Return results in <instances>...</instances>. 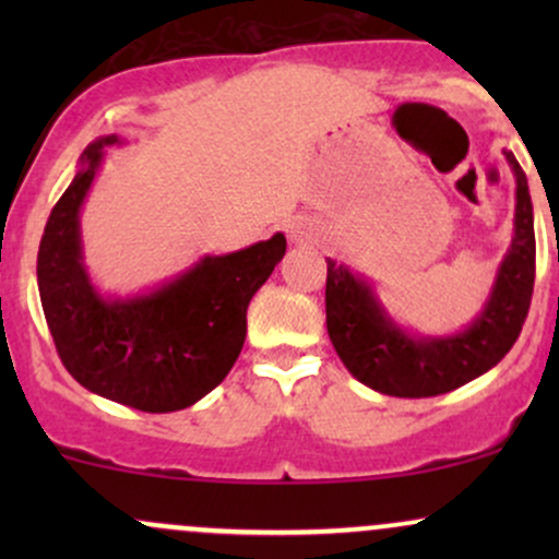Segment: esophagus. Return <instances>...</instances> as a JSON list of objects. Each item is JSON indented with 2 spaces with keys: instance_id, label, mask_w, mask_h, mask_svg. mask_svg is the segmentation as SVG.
I'll use <instances>...</instances> for the list:
<instances>
[{
  "instance_id": "1",
  "label": "esophagus",
  "mask_w": 559,
  "mask_h": 559,
  "mask_svg": "<svg viewBox=\"0 0 559 559\" xmlns=\"http://www.w3.org/2000/svg\"><path fill=\"white\" fill-rule=\"evenodd\" d=\"M286 234L294 243H312L318 241L320 228L310 221V217H292L286 226Z\"/></svg>"
}]
</instances>
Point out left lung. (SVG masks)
<instances>
[{
    "mask_svg": "<svg viewBox=\"0 0 559 559\" xmlns=\"http://www.w3.org/2000/svg\"><path fill=\"white\" fill-rule=\"evenodd\" d=\"M504 157L515 176L512 241L489 297L465 329L436 336L407 329L386 310L368 275L329 258L325 329L344 368L365 386L404 400L447 394L491 370L521 336L536 273L534 204L515 155L504 150Z\"/></svg>",
    "mask_w": 559,
    "mask_h": 559,
    "instance_id": "8db88e82",
    "label": "left lung"
}]
</instances>
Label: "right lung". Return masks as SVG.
<instances>
[{
    "instance_id": "right-lung-1",
    "label": "right lung",
    "mask_w": 559,
    "mask_h": 559,
    "mask_svg": "<svg viewBox=\"0 0 559 559\" xmlns=\"http://www.w3.org/2000/svg\"><path fill=\"white\" fill-rule=\"evenodd\" d=\"M118 133L83 150L73 181L38 243L44 318L68 373L83 389L144 413H176L210 394L239 357L247 307L284 260L286 236L204 254L176 278L136 294H105L88 275L81 210Z\"/></svg>"
}]
</instances>
